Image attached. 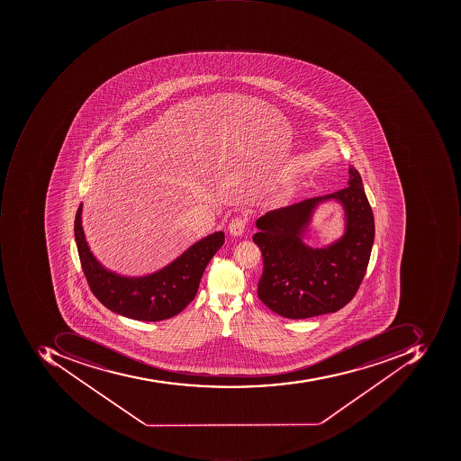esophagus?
<instances>
[{
    "instance_id": "esophagus-1",
    "label": "esophagus",
    "mask_w": 461,
    "mask_h": 461,
    "mask_svg": "<svg viewBox=\"0 0 461 461\" xmlns=\"http://www.w3.org/2000/svg\"><path fill=\"white\" fill-rule=\"evenodd\" d=\"M248 219L245 216H237L230 221L229 224V231L230 234L234 235V237H238V235H242V232L245 231V227H247Z\"/></svg>"
}]
</instances>
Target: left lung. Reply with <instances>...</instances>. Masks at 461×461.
Masks as SVG:
<instances>
[{
	"instance_id": "left-lung-1",
	"label": "left lung",
	"mask_w": 461,
	"mask_h": 461,
	"mask_svg": "<svg viewBox=\"0 0 461 461\" xmlns=\"http://www.w3.org/2000/svg\"><path fill=\"white\" fill-rule=\"evenodd\" d=\"M347 188L294 203L259 217L253 242L263 258L258 295L274 313L301 320L334 313L347 306L367 271L374 244V214L363 181L349 167ZM340 201L348 216L346 235L329 249L313 250L301 242V232L320 201Z\"/></svg>"
}]
</instances>
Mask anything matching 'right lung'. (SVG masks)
Returning a JSON list of instances; mask_svg holds the SVG:
<instances>
[{
    "label": "right lung",
    "mask_w": 461,
    "mask_h": 461,
    "mask_svg": "<svg viewBox=\"0 0 461 461\" xmlns=\"http://www.w3.org/2000/svg\"><path fill=\"white\" fill-rule=\"evenodd\" d=\"M82 208L80 203L76 213L75 238L86 280L104 306L129 319L160 321L183 312L195 298L206 266L224 244V232H214L158 273L122 277L104 268L90 252L83 232Z\"/></svg>",
    "instance_id": "right-lung-1"
}]
</instances>
